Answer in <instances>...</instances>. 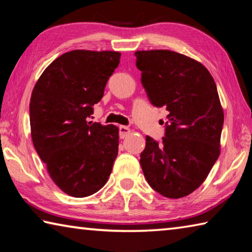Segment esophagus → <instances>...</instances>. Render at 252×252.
Wrapping results in <instances>:
<instances>
[{"label":"esophagus","mask_w":252,"mask_h":252,"mask_svg":"<svg viewBox=\"0 0 252 252\" xmlns=\"http://www.w3.org/2000/svg\"><path fill=\"white\" fill-rule=\"evenodd\" d=\"M130 132H131L130 127L125 126H120V138L121 139H125L126 135L130 134Z\"/></svg>","instance_id":"esophagus-1"}]
</instances>
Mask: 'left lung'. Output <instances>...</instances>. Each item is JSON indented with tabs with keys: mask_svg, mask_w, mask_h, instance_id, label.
Wrapping results in <instances>:
<instances>
[{
	"mask_svg": "<svg viewBox=\"0 0 252 252\" xmlns=\"http://www.w3.org/2000/svg\"><path fill=\"white\" fill-rule=\"evenodd\" d=\"M136 67L151 103L165 106L161 143L146 136L140 164L149 185L170 199L192 193L220 155L223 109L216 82L203 64L170 50L135 51Z\"/></svg>",
	"mask_w": 252,
	"mask_h": 252,
	"instance_id": "8db88e82",
	"label": "left lung"
}]
</instances>
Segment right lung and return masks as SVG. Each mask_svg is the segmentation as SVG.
<instances>
[{"label":"right lung","mask_w":252,"mask_h":252,"mask_svg":"<svg viewBox=\"0 0 252 252\" xmlns=\"http://www.w3.org/2000/svg\"><path fill=\"white\" fill-rule=\"evenodd\" d=\"M117 51L73 50L41 74L30 100L34 148L63 192L89 197L103 187L119 150V127L88 121L120 62Z\"/></svg>","instance_id":"right-lung-1"}]
</instances>
